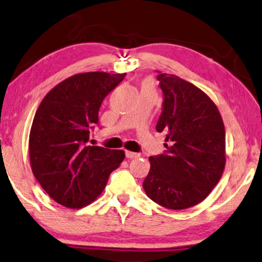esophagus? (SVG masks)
<instances>
[{"instance_id":"34e87169","label":"esophagus","mask_w":262,"mask_h":262,"mask_svg":"<svg viewBox=\"0 0 262 262\" xmlns=\"http://www.w3.org/2000/svg\"><path fill=\"white\" fill-rule=\"evenodd\" d=\"M125 156H126V158H128V159H135V158L139 157V154L135 153V152H131V151H126Z\"/></svg>"}]
</instances>
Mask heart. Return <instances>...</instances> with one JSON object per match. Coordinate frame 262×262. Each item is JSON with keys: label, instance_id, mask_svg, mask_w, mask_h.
I'll return each mask as SVG.
<instances>
[{"label": "heart", "instance_id": "b5f03b06", "mask_svg": "<svg viewBox=\"0 0 262 262\" xmlns=\"http://www.w3.org/2000/svg\"><path fill=\"white\" fill-rule=\"evenodd\" d=\"M146 83H149V84H152V80H147V81H146Z\"/></svg>", "mask_w": 262, "mask_h": 262}]
</instances>
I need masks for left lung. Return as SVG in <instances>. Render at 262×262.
I'll use <instances>...</instances> for the list:
<instances>
[{
	"label": "left lung",
	"instance_id": "1",
	"mask_svg": "<svg viewBox=\"0 0 262 262\" xmlns=\"http://www.w3.org/2000/svg\"><path fill=\"white\" fill-rule=\"evenodd\" d=\"M164 93L158 132H166L165 154L149 158L146 195L167 209L202 202L225 168V127L220 110L200 88L174 74L158 75Z\"/></svg>",
	"mask_w": 262,
	"mask_h": 262
}]
</instances>
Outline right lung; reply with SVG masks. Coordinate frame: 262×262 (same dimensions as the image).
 <instances>
[{
	"label": "right lung",
	"mask_w": 262,
	"mask_h": 262,
	"mask_svg": "<svg viewBox=\"0 0 262 262\" xmlns=\"http://www.w3.org/2000/svg\"><path fill=\"white\" fill-rule=\"evenodd\" d=\"M125 75H72L51 89L38 106L29 136L30 165L42 189L63 207L79 209L94 202L125 158L122 149L88 144L103 100Z\"/></svg>",
	"instance_id": "obj_1"
}]
</instances>
